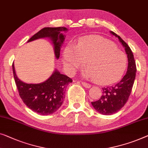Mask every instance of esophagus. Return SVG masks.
<instances>
[{"mask_svg":"<svg viewBox=\"0 0 148 148\" xmlns=\"http://www.w3.org/2000/svg\"><path fill=\"white\" fill-rule=\"evenodd\" d=\"M82 83V85H83V86H84L85 88H90V87H91V84H89V83H86V82H83L81 83Z\"/></svg>","mask_w":148,"mask_h":148,"instance_id":"34e87169","label":"esophagus"}]
</instances>
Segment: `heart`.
<instances>
[{"instance_id":"heart-1","label":"heart","mask_w":148,"mask_h":148,"mask_svg":"<svg viewBox=\"0 0 148 148\" xmlns=\"http://www.w3.org/2000/svg\"><path fill=\"white\" fill-rule=\"evenodd\" d=\"M64 65L70 72L82 67L86 61L87 78L101 85L118 81L127 65L126 55L113 42L100 36L81 39L73 49L67 47L63 53Z\"/></svg>"}]
</instances>
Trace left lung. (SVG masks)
Segmentation results:
<instances>
[{"mask_svg": "<svg viewBox=\"0 0 148 148\" xmlns=\"http://www.w3.org/2000/svg\"><path fill=\"white\" fill-rule=\"evenodd\" d=\"M111 33L118 37L119 41L125 47L128 58V67L127 73L118 83L112 86L103 87V95L100 99L91 102L96 111L103 115L113 114L125 106L131 94L137 71L136 61L131 49L119 36L112 31Z\"/></svg>", "mask_w": 148, "mask_h": 148, "instance_id": "1", "label": "left lung"}]
</instances>
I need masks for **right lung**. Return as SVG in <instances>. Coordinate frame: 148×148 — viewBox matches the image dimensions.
Listing matches in <instances>:
<instances>
[{"mask_svg": "<svg viewBox=\"0 0 148 148\" xmlns=\"http://www.w3.org/2000/svg\"><path fill=\"white\" fill-rule=\"evenodd\" d=\"M65 27H45L40 30L28 40L32 41L37 38L49 37L54 45L55 55L58 59L61 46L65 39L62 31H66ZM14 78L23 101L31 110L40 115H49L55 112L61 106L65 99V89L73 80L69 77L55 71L49 79L38 84H27L19 80L16 77L14 64H12Z\"/></svg>", "mask_w": 148, "mask_h": 148, "instance_id": "obj_1", "label": "right lung"}]
</instances>
